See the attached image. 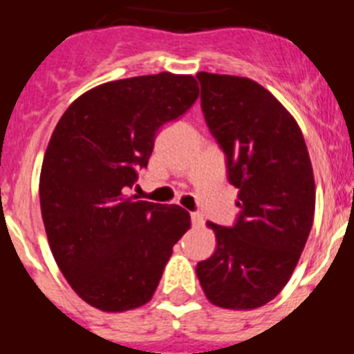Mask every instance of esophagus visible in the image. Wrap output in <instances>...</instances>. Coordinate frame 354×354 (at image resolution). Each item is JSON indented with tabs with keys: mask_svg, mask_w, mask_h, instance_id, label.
I'll use <instances>...</instances> for the list:
<instances>
[{
	"mask_svg": "<svg viewBox=\"0 0 354 354\" xmlns=\"http://www.w3.org/2000/svg\"><path fill=\"white\" fill-rule=\"evenodd\" d=\"M192 223L193 227H202L204 225V216L200 212H192Z\"/></svg>",
	"mask_w": 354,
	"mask_h": 354,
	"instance_id": "1",
	"label": "esophagus"
}]
</instances>
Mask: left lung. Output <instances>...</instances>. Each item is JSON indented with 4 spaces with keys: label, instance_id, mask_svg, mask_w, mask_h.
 Segmentation results:
<instances>
[{
    "label": "left lung",
    "instance_id": "8db88e82",
    "mask_svg": "<svg viewBox=\"0 0 354 354\" xmlns=\"http://www.w3.org/2000/svg\"><path fill=\"white\" fill-rule=\"evenodd\" d=\"M196 77L205 124L239 189L236 223H207L216 252L196 264V277L212 305L252 310L286 287L305 248L315 211L312 162L292 115L264 86L225 74Z\"/></svg>",
    "mask_w": 354,
    "mask_h": 354
}]
</instances>
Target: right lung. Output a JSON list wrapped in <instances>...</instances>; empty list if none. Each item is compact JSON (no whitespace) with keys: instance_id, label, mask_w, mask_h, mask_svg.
I'll return each instance as SVG.
<instances>
[{"instance_id":"add662e5","label":"right lung","mask_w":354,"mask_h":354,"mask_svg":"<svg viewBox=\"0 0 354 354\" xmlns=\"http://www.w3.org/2000/svg\"><path fill=\"white\" fill-rule=\"evenodd\" d=\"M198 97L193 76L161 72L83 93L56 124L40 171L49 246L68 286L104 312L150 301L189 212L127 196L161 126Z\"/></svg>"}]
</instances>
